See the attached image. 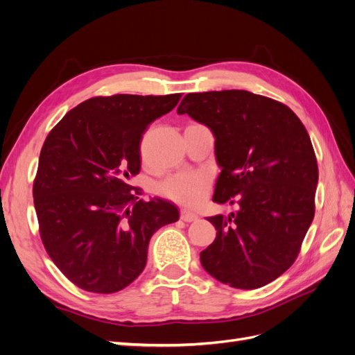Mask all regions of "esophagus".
I'll return each instance as SVG.
<instances>
[{
    "label": "esophagus",
    "mask_w": 355,
    "mask_h": 355,
    "mask_svg": "<svg viewBox=\"0 0 355 355\" xmlns=\"http://www.w3.org/2000/svg\"><path fill=\"white\" fill-rule=\"evenodd\" d=\"M180 219L185 220V222H192V220H197L198 219V214L194 213L192 210L182 209L180 210Z\"/></svg>",
    "instance_id": "34e87169"
}]
</instances>
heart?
I'll use <instances>...</instances> for the list:
<instances>
[{
  "label": "heart",
  "instance_id": "b5f03b06",
  "mask_svg": "<svg viewBox=\"0 0 355 355\" xmlns=\"http://www.w3.org/2000/svg\"><path fill=\"white\" fill-rule=\"evenodd\" d=\"M206 185V176L198 171H182V173L168 178L161 185V192L170 200L192 206L201 200Z\"/></svg>",
  "mask_w": 355,
  "mask_h": 355
}]
</instances>
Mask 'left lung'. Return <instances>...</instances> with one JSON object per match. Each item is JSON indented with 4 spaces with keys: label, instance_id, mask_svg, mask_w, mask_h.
I'll return each instance as SVG.
<instances>
[{
    "label": "left lung",
    "instance_id": "left-lung-1",
    "mask_svg": "<svg viewBox=\"0 0 355 355\" xmlns=\"http://www.w3.org/2000/svg\"><path fill=\"white\" fill-rule=\"evenodd\" d=\"M178 114L211 130L222 168L213 201L239 206L207 219L218 232L200 253L202 268L235 288L274 282L314 219L318 167L305 125L288 106L245 90L188 93Z\"/></svg>",
    "mask_w": 355,
    "mask_h": 355
}]
</instances>
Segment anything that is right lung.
<instances>
[{"mask_svg":"<svg viewBox=\"0 0 355 355\" xmlns=\"http://www.w3.org/2000/svg\"><path fill=\"white\" fill-rule=\"evenodd\" d=\"M166 96L114 94L75 106L49 133L34 180V206L49 256L69 282L115 293L146 265L153 234L179 220L173 202L139 200L148 125L178 105Z\"/></svg>","mask_w":355,"mask_h":355,"instance_id":"right-lung-1","label":"right lung"}]
</instances>
